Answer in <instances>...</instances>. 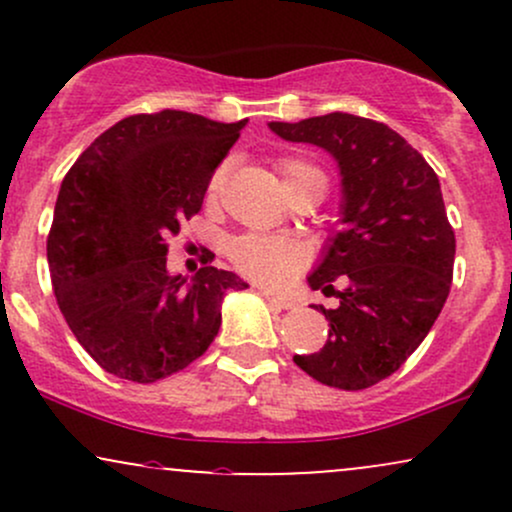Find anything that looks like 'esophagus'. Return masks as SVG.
Here are the masks:
<instances>
[{"mask_svg": "<svg viewBox=\"0 0 512 512\" xmlns=\"http://www.w3.org/2000/svg\"><path fill=\"white\" fill-rule=\"evenodd\" d=\"M260 293L264 298H267L269 303L272 305H276V308H284V310H289V308H293V301L291 298H286V296H281V293H274L272 289H260Z\"/></svg>", "mask_w": 512, "mask_h": 512, "instance_id": "obj_1", "label": "esophagus"}]
</instances>
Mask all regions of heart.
Masks as SVG:
<instances>
[{
	"label": "heart",
	"instance_id": "1",
	"mask_svg": "<svg viewBox=\"0 0 512 512\" xmlns=\"http://www.w3.org/2000/svg\"><path fill=\"white\" fill-rule=\"evenodd\" d=\"M276 170H279L281 182H284V190H291L293 185H301V182L308 180H325V173L313 166V163L303 161V158H281L276 163ZM223 182H226V170H214L207 185L209 199H216L221 195ZM228 255H231L238 272L269 286L289 281L303 264V252L291 240L257 236V233H248V236L233 240Z\"/></svg>",
	"mask_w": 512,
	"mask_h": 512
}]
</instances>
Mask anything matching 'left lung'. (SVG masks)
<instances>
[{
    "label": "left lung",
    "instance_id": "1",
    "mask_svg": "<svg viewBox=\"0 0 512 512\" xmlns=\"http://www.w3.org/2000/svg\"><path fill=\"white\" fill-rule=\"evenodd\" d=\"M269 129L325 149L342 175V231L308 276L310 289L339 305L317 308L330 322L325 346L293 361L322 385L366 390L419 349L450 293L455 231L438 175L395 129L368 117L330 113Z\"/></svg>",
    "mask_w": 512,
    "mask_h": 512
}]
</instances>
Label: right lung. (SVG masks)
<instances>
[{"mask_svg":"<svg viewBox=\"0 0 512 512\" xmlns=\"http://www.w3.org/2000/svg\"><path fill=\"white\" fill-rule=\"evenodd\" d=\"M248 120L185 110L132 115L105 129L64 175L48 264L69 330L103 370L156 383L197 361L221 327L238 274L166 267L168 236L202 209L209 178Z\"/></svg>","mask_w":512,"mask_h":512,"instance_id":"add662e5","label":"right lung"}]
</instances>
